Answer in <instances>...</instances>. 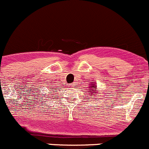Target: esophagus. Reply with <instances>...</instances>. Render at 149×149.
Returning <instances> with one entry per match:
<instances>
[{
	"label": "esophagus",
	"mask_w": 149,
	"mask_h": 149,
	"mask_svg": "<svg viewBox=\"0 0 149 149\" xmlns=\"http://www.w3.org/2000/svg\"><path fill=\"white\" fill-rule=\"evenodd\" d=\"M68 87L69 88H73V87H74V85H73V84H69Z\"/></svg>",
	"instance_id": "esophagus-1"
}]
</instances>
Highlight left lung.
Returning <instances> with one entry per match:
<instances>
[{
    "label": "left lung",
    "instance_id": "obj_1",
    "mask_svg": "<svg viewBox=\"0 0 149 149\" xmlns=\"http://www.w3.org/2000/svg\"><path fill=\"white\" fill-rule=\"evenodd\" d=\"M94 83H95V82H91V84H89L90 85H91V86L89 87V90H91V91H89V93H90V95H91V98H94V96H95V95H96V91H95V90H96V88L97 87L95 86V85H94ZM94 89V90H93V89Z\"/></svg>",
    "mask_w": 149,
    "mask_h": 149
}]
</instances>
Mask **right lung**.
Here are the masks:
<instances>
[{
  "label": "right lung",
  "instance_id": "add662e5",
  "mask_svg": "<svg viewBox=\"0 0 149 149\" xmlns=\"http://www.w3.org/2000/svg\"><path fill=\"white\" fill-rule=\"evenodd\" d=\"M51 89H53V88H51ZM52 91H54V90H52Z\"/></svg>",
  "mask_w": 149,
  "mask_h": 149
}]
</instances>
